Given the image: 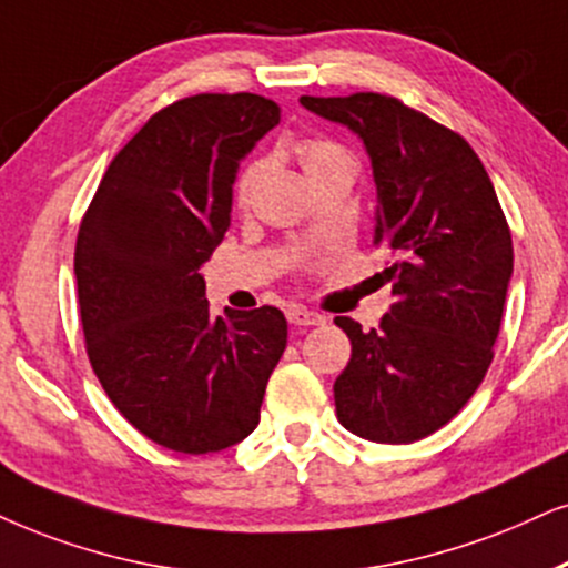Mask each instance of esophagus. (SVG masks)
Returning a JSON list of instances; mask_svg holds the SVG:
<instances>
[{"mask_svg":"<svg viewBox=\"0 0 568 568\" xmlns=\"http://www.w3.org/2000/svg\"><path fill=\"white\" fill-rule=\"evenodd\" d=\"M285 317H288L291 325H298V327H312V325H325V317L317 312H308L304 306H291L288 312H285Z\"/></svg>","mask_w":568,"mask_h":568,"instance_id":"1","label":"esophagus"}]
</instances>
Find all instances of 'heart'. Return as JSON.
Returning <instances> with one entry per match:
<instances>
[{"label":"heart","instance_id":"obj_1","mask_svg":"<svg viewBox=\"0 0 568 568\" xmlns=\"http://www.w3.org/2000/svg\"><path fill=\"white\" fill-rule=\"evenodd\" d=\"M298 156L301 164H304V172L308 183H317L325 175H333V172H351L356 175V156L348 152L343 143L333 139H322V135H312V139L298 141ZM270 168V160H254L246 164V170L241 172L239 185H235V199H239L241 206H248L251 199H254L256 185L264 178V172Z\"/></svg>","mask_w":568,"mask_h":568}]
</instances>
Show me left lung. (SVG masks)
I'll return each instance as SVG.
<instances>
[{
  "label": "left lung",
  "instance_id": "left-lung-1",
  "mask_svg": "<svg viewBox=\"0 0 568 568\" xmlns=\"http://www.w3.org/2000/svg\"><path fill=\"white\" fill-rule=\"evenodd\" d=\"M362 139L377 189L375 246L387 254L393 304L348 335L335 379L337 422L372 443H414L448 425L493 362L514 246L506 214L462 135L385 93L301 97Z\"/></svg>",
  "mask_w": 568,
  "mask_h": 568
}]
</instances>
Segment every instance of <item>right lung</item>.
<instances>
[{"label": "right lung", "mask_w": 568, "mask_h": 568, "mask_svg": "<svg viewBox=\"0 0 568 568\" xmlns=\"http://www.w3.org/2000/svg\"><path fill=\"white\" fill-rule=\"evenodd\" d=\"M277 123L260 93L185 97L120 149L83 214L85 354L114 408L162 448L214 454L260 425L288 322L275 306L212 317L199 270L231 227L243 156Z\"/></svg>", "instance_id": "1"}]
</instances>
